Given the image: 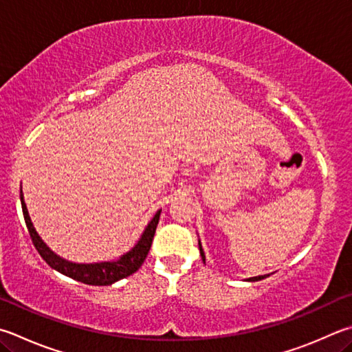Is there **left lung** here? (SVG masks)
<instances>
[{
    "mask_svg": "<svg viewBox=\"0 0 352 352\" xmlns=\"http://www.w3.org/2000/svg\"><path fill=\"white\" fill-rule=\"evenodd\" d=\"M198 248H200V254H201V260L204 261V252H203V249H201V243L198 241ZM261 278H266V276H258V277H251V278H248L249 282H258V280H261Z\"/></svg>",
    "mask_w": 352,
    "mask_h": 352,
    "instance_id": "8db88e82",
    "label": "left lung"
}]
</instances>
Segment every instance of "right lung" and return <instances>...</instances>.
<instances>
[{
	"label": "right lung",
	"mask_w": 352,
	"mask_h": 352,
	"mask_svg": "<svg viewBox=\"0 0 352 352\" xmlns=\"http://www.w3.org/2000/svg\"><path fill=\"white\" fill-rule=\"evenodd\" d=\"M21 198V208H23V215L25 226L29 229L32 243H34L35 249L38 254L41 255L43 260L52 267V270L58 271L65 276L76 280V282L92 285V286H107L112 285L118 280L132 276L133 272L140 270V266L143 265V261L148 257V252L152 245V240H154L155 229L160 220V212L162 210H157L154 219L149 221V225L146 226L142 239L137 241V245L133 246L129 252L121 255L118 260L115 261H101V263H72V261H67L61 258L60 255H56L52 249H50L46 243L41 240L40 235L35 231L34 225H32V220L28 212V208H25L23 190L20 192Z\"/></svg>",
	"instance_id": "add662e5"
}]
</instances>
